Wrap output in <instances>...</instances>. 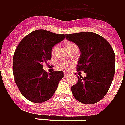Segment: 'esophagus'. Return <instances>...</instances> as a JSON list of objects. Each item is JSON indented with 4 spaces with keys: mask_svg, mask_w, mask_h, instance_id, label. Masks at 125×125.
Returning a JSON list of instances; mask_svg holds the SVG:
<instances>
[{
    "mask_svg": "<svg viewBox=\"0 0 125 125\" xmlns=\"http://www.w3.org/2000/svg\"><path fill=\"white\" fill-rule=\"evenodd\" d=\"M69 74L68 73H64V77H65V78H67V77H69Z\"/></svg>",
    "mask_w": 125,
    "mask_h": 125,
    "instance_id": "34e87169",
    "label": "esophagus"
}]
</instances>
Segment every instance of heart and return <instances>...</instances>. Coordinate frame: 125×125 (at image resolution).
I'll return each instance as SVG.
<instances>
[{
  "mask_svg": "<svg viewBox=\"0 0 125 125\" xmlns=\"http://www.w3.org/2000/svg\"><path fill=\"white\" fill-rule=\"evenodd\" d=\"M57 48H58V46L56 45L54 46L53 47L52 49L51 50V54L52 56H54L56 54V50H57ZM66 48L68 50V51H70L71 50H72L73 48H77V46L73 43V42H67L66 44ZM58 66L61 68H64V69H67L69 67V64H67V63H64V62H61L58 64Z\"/></svg>",
  "mask_w": 125,
  "mask_h": 125,
  "instance_id": "heart-1",
  "label": "heart"
}]
</instances>
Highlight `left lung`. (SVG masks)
<instances>
[{
  "label": "left lung",
  "instance_id": "left-lung-1",
  "mask_svg": "<svg viewBox=\"0 0 125 125\" xmlns=\"http://www.w3.org/2000/svg\"><path fill=\"white\" fill-rule=\"evenodd\" d=\"M66 38L79 48L81 55L77 69L86 73L79 75L77 83L71 87L76 100L85 104H92L106 95L115 73V54L105 38L92 32L66 34Z\"/></svg>",
  "mask_w": 125,
  "mask_h": 125
}]
</instances>
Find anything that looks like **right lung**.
<instances>
[{
  "label": "right lung",
  "instance_id": "right-lung-1",
  "mask_svg": "<svg viewBox=\"0 0 125 125\" xmlns=\"http://www.w3.org/2000/svg\"><path fill=\"white\" fill-rule=\"evenodd\" d=\"M64 34L38 30L22 39L14 53V79L20 92L28 100L41 103L52 98L64 77L62 71L50 73L43 64L51 59L54 46L62 41Z\"/></svg>",
  "mask_w": 125,
  "mask_h": 125
}]
</instances>
